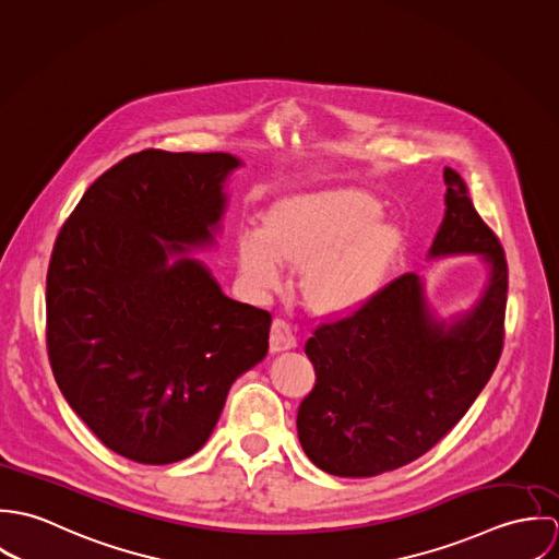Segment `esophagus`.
I'll return each mask as SVG.
<instances>
[{"label":"esophagus","instance_id":"1","mask_svg":"<svg viewBox=\"0 0 559 559\" xmlns=\"http://www.w3.org/2000/svg\"><path fill=\"white\" fill-rule=\"evenodd\" d=\"M297 346V337L286 320L275 319L271 322V333H269V348L271 353H282L290 350Z\"/></svg>","mask_w":559,"mask_h":559}]
</instances>
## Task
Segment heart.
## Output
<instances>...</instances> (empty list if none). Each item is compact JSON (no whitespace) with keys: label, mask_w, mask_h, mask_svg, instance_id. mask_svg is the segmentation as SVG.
Masks as SVG:
<instances>
[{"label":"heart","mask_w":559,"mask_h":559,"mask_svg":"<svg viewBox=\"0 0 559 559\" xmlns=\"http://www.w3.org/2000/svg\"><path fill=\"white\" fill-rule=\"evenodd\" d=\"M381 215L377 198L350 187L280 198L260 215V228L237 233L240 275L273 290L284 262L299 266L297 286L310 308H355L383 288L404 251L402 228Z\"/></svg>","instance_id":"1"}]
</instances>
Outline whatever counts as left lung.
<instances>
[{
  "label": "left lung",
  "mask_w": 559,
  "mask_h": 559,
  "mask_svg": "<svg viewBox=\"0 0 559 559\" xmlns=\"http://www.w3.org/2000/svg\"><path fill=\"white\" fill-rule=\"evenodd\" d=\"M445 215L428 258L476 253L488 269L476 306L452 320L404 273L306 342L317 383L297 413L299 441L322 472L370 478L437 445L469 411L503 348L508 262L459 171L443 169Z\"/></svg>",
  "instance_id": "8db88e82"
}]
</instances>
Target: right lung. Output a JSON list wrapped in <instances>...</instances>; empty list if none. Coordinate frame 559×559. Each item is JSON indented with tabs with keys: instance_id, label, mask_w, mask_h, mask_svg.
I'll list each match as a JSON object with an SVG mask.
<instances>
[{
	"instance_id": "1",
	"label": "right lung",
	"mask_w": 559,
	"mask_h": 559,
	"mask_svg": "<svg viewBox=\"0 0 559 559\" xmlns=\"http://www.w3.org/2000/svg\"><path fill=\"white\" fill-rule=\"evenodd\" d=\"M239 165L226 153L131 155L90 185L53 245V377L87 428L135 463L195 454L269 350L271 314L226 297L193 258L215 242Z\"/></svg>"
}]
</instances>
